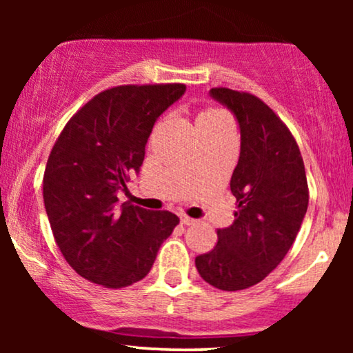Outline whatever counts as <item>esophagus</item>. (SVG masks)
Segmentation results:
<instances>
[{"mask_svg":"<svg viewBox=\"0 0 353 353\" xmlns=\"http://www.w3.org/2000/svg\"><path fill=\"white\" fill-rule=\"evenodd\" d=\"M180 221H181V225H186V226H190V225H194V219H190V216H186V215H180Z\"/></svg>","mask_w":353,"mask_h":353,"instance_id":"esophagus-1","label":"esophagus"}]
</instances>
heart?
I'll return each mask as SVG.
<instances>
[{
	"mask_svg": "<svg viewBox=\"0 0 353 353\" xmlns=\"http://www.w3.org/2000/svg\"><path fill=\"white\" fill-rule=\"evenodd\" d=\"M196 130H204L212 127H228V119L219 109L201 110L194 119Z\"/></svg>",
	"mask_w": 353,
	"mask_h": 353,
	"instance_id": "1",
	"label": "heart"
}]
</instances>
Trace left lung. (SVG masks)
Returning <instances> with one entry per match:
<instances>
[{
    "label": "left lung",
    "instance_id": "1",
    "mask_svg": "<svg viewBox=\"0 0 353 353\" xmlns=\"http://www.w3.org/2000/svg\"><path fill=\"white\" fill-rule=\"evenodd\" d=\"M209 94L239 123L241 152L231 192L238 212L219 243L197 255L201 278L221 291L262 281L291 249L307 214L305 167L296 139L281 119L254 94L212 88Z\"/></svg>",
    "mask_w": 353,
    "mask_h": 353
}]
</instances>
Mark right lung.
<instances>
[{
	"instance_id": "right-lung-1",
	"label": "right lung",
	"mask_w": 353,
	"mask_h": 353,
	"mask_svg": "<svg viewBox=\"0 0 353 353\" xmlns=\"http://www.w3.org/2000/svg\"><path fill=\"white\" fill-rule=\"evenodd\" d=\"M186 86L123 85L88 101L62 130L48 159L43 199L67 263L104 288H125L152 268L159 248L180 219L119 204L138 173L157 119Z\"/></svg>"
}]
</instances>
